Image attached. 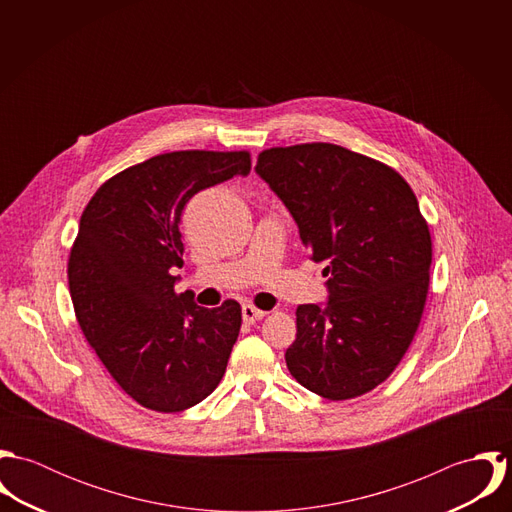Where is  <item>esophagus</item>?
Listing matches in <instances>:
<instances>
[{
  "label": "esophagus",
  "instance_id": "esophagus-1",
  "mask_svg": "<svg viewBox=\"0 0 512 512\" xmlns=\"http://www.w3.org/2000/svg\"><path fill=\"white\" fill-rule=\"evenodd\" d=\"M264 315H266V311L256 309L254 305H244V307H242V319H244V323H248V325H254V323L260 321Z\"/></svg>",
  "mask_w": 512,
  "mask_h": 512
}]
</instances>
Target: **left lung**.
Instances as JSON below:
<instances>
[{"mask_svg": "<svg viewBox=\"0 0 512 512\" xmlns=\"http://www.w3.org/2000/svg\"><path fill=\"white\" fill-rule=\"evenodd\" d=\"M254 169L329 278L325 305L295 311L288 368L323 398L361 396L402 361L424 313L432 236L418 199L392 167L335 144L272 147Z\"/></svg>", "mask_w": 512, "mask_h": 512, "instance_id": "8db88e82", "label": "left lung"}]
</instances>
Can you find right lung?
<instances>
[{"mask_svg":"<svg viewBox=\"0 0 512 512\" xmlns=\"http://www.w3.org/2000/svg\"><path fill=\"white\" fill-rule=\"evenodd\" d=\"M250 173L248 151H171L108 179L86 205L69 258L78 325L120 388L155 412L205 400L226 370L242 311L175 292L181 213L199 191Z\"/></svg>","mask_w":512,"mask_h":512,"instance_id":"right-lung-1","label":"right lung"}]
</instances>
